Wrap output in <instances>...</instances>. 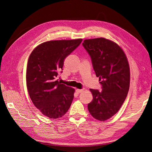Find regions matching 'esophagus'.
<instances>
[{
    "mask_svg": "<svg viewBox=\"0 0 152 152\" xmlns=\"http://www.w3.org/2000/svg\"><path fill=\"white\" fill-rule=\"evenodd\" d=\"M83 91V89H76V93H82Z\"/></svg>",
    "mask_w": 152,
    "mask_h": 152,
    "instance_id": "1",
    "label": "esophagus"
}]
</instances>
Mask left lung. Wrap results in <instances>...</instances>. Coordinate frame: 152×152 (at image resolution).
<instances>
[{
  "instance_id": "left-lung-1",
  "label": "left lung",
  "mask_w": 152,
  "mask_h": 152,
  "mask_svg": "<svg viewBox=\"0 0 152 152\" xmlns=\"http://www.w3.org/2000/svg\"><path fill=\"white\" fill-rule=\"evenodd\" d=\"M91 57L102 91L90 89L93 101L88 110L95 119L106 121L117 113L129 89L130 68L121 47L104 38L84 40L82 44Z\"/></svg>"
}]
</instances>
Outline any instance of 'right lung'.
Returning <instances> with one entry per match:
<instances>
[{"label":"right lung","mask_w":152,"mask_h":152,"mask_svg":"<svg viewBox=\"0 0 152 152\" xmlns=\"http://www.w3.org/2000/svg\"><path fill=\"white\" fill-rule=\"evenodd\" d=\"M82 41L45 42L35 48L28 57L26 72L28 95L34 105L46 117L61 118L72 104L75 89L61 83L57 78L65 58Z\"/></svg>","instance_id":"obj_1"}]
</instances>
